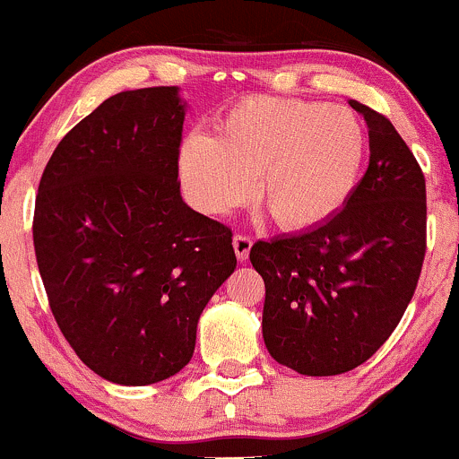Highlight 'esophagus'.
Here are the masks:
<instances>
[{"label": "esophagus", "mask_w": 459, "mask_h": 459, "mask_svg": "<svg viewBox=\"0 0 459 459\" xmlns=\"http://www.w3.org/2000/svg\"><path fill=\"white\" fill-rule=\"evenodd\" d=\"M233 248H235V255H238V259L241 261V264H244V261H248V256H250V248H253V238H248V235H235Z\"/></svg>", "instance_id": "obj_1"}]
</instances>
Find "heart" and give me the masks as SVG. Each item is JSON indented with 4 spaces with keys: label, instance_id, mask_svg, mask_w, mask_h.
I'll list each match as a JSON object with an SVG mask.
<instances>
[{
    "label": "heart",
    "instance_id": "1",
    "mask_svg": "<svg viewBox=\"0 0 459 459\" xmlns=\"http://www.w3.org/2000/svg\"><path fill=\"white\" fill-rule=\"evenodd\" d=\"M215 139L191 134L178 152L180 183L206 215H226L256 194L279 226L311 230L355 194L368 133L349 108L326 102L244 98L226 108Z\"/></svg>",
    "mask_w": 459,
    "mask_h": 459
}]
</instances>
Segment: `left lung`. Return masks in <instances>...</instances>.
<instances>
[{"mask_svg":"<svg viewBox=\"0 0 459 459\" xmlns=\"http://www.w3.org/2000/svg\"><path fill=\"white\" fill-rule=\"evenodd\" d=\"M349 104L368 126L370 163L344 209L318 229L256 241L270 355L309 377L370 359L396 329L427 250V191L416 156L385 115Z\"/></svg>","mask_w":459,"mask_h":459,"instance_id":"left-lung-1","label":"left lung"}]
</instances>
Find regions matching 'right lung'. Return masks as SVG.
I'll list each match as a JSON object with an SVG mask.
<instances>
[{"instance_id": "1", "label": "right lung", "mask_w": 459, "mask_h": 459, "mask_svg": "<svg viewBox=\"0 0 459 459\" xmlns=\"http://www.w3.org/2000/svg\"><path fill=\"white\" fill-rule=\"evenodd\" d=\"M176 87L122 91L45 165L32 238L49 309L95 375L148 385L189 364L195 326L238 259L229 226L180 198Z\"/></svg>"}]
</instances>
